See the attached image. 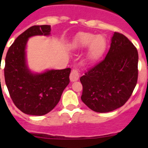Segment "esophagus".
<instances>
[{"label":"esophagus","instance_id":"esophagus-1","mask_svg":"<svg viewBox=\"0 0 148 148\" xmlns=\"http://www.w3.org/2000/svg\"><path fill=\"white\" fill-rule=\"evenodd\" d=\"M78 78H79V72L77 69H73L70 75V82H76V81L78 80Z\"/></svg>","mask_w":148,"mask_h":148}]
</instances>
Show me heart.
<instances>
[{"mask_svg":"<svg viewBox=\"0 0 148 148\" xmlns=\"http://www.w3.org/2000/svg\"><path fill=\"white\" fill-rule=\"evenodd\" d=\"M75 46L77 48L88 47L87 57L90 61H95L103 56L107 49V40L102 35L90 32H81L75 38Z\"/></svg>","mask_w":148,"mask_h":148,"instance_id":"obj_1","label":"heart"}]
</instances>
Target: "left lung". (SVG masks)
Wrapping results in <instances>:
<instances>
[{
	"mask_svg": "<svg viewBox=\"0 0 148 148\" xmlns=\"http://www.w3.org/2000/svg\"><path fill=\"white\" fill-rule=\"evenodd\" d=\"M138 51L122 34L114 32L105 58L80 78L81 99L97 113H108L126 103L138 78Z\"/></svg>",
	"mask_w": 148,
	"mask_h": 148,
	"instance_id": "8db88e82",
	"label": "left lung"
}]
</instances>
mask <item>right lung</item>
Here are the masks:
<instances>
[{"instance_id": "add662e5", "label": "right lung", "mask_w": 148, "mask_h": 148, "mask_svg": "<svg viewBox=\"0 0 148 148\" xmlns=\"http://www.w3.org/2000/svg\"><path fill=\"white\" fill-rule=\"evenodd\" d=\"M50 32V25L31 27L15 39L6 53V87L14 104L26 114L43 116L50 112L70 83V68L40 73L29 68L26 50L29 38L37 35L49 36Z\"/></svg>"}]
</instances>
